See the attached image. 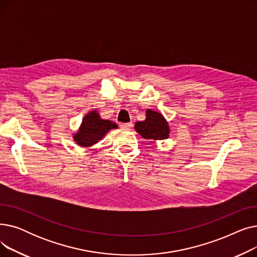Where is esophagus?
Wrapping results in <instances>:
<instances>
[{
  "label": "esophagus",
  "mask_w": 257,
  "mask_h": 257,
  "mask_svg": "<svg viewBox=\"0 0 257 257\" xmlns=\"http://www.w3.org/2000/svg\"><path fill=\"white\" fill-rule=\"evenodd\" d=\"M119 126H120V128H121V129H126V130H128V129H131V128H132L133 124H132V123H121Z\"/></svg>",
  "instance_id": "1"
}]
</instances>
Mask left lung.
Here are the masks:
<instances>
[{
	"mask_svg": "<svg viewBox=\"0 0 257 257\" xmlns=\"http://www.w3.org/2000/svg\"><path fill=\"white\" fill-rule=\"evenodd\" d=\"M134 129L146 140H167L170 134V127L164 115L151 109L146 111V119L136 123Z\"/></svg>",
	"mask_w": 257,
	"mask_h": 257,
	"instance_id": "left-lung-1",
	"label": "left lung"
}]
</instances>
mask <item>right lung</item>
Wrapping results in <instances>:
<instances>
[{"label": "right lung", "instance_id": "1", "mask_svg": "<svg viewBox=\"0 0 257 257\" xmlns=\"http://www.w3.org/2000/svg\"><path fill=\"white\" fill-rule=\"evenodd\" d=\"M116 128L117 125L112 120L103 119L97 110H92L83 117L73 138L80 147L88 148L101 141L108 131Z\"/></svg>", "mask_w": 257, "mask_h": 257}]
</instances>
